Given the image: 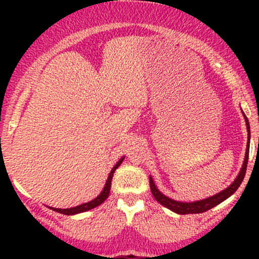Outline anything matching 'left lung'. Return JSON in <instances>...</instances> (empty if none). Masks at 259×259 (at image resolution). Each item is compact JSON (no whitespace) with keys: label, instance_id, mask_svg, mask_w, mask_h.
I'll use <instances>...</instances> for the list:
<instances>
[{"label":"left lung","instance_id":"8db88e82","mask_svg":"<svg viewBox=\"0 0 259 259\" xmlns=\"http://www.w3.org/2000/svg\"><path fill=\"white\" fill-rule=\"evenodd\" d=\"M243 118H245L246 121V126H247V140L249 144V138H251V133H249V123L247 117L245 115V113L242 112ZM247 144V148H246V153H245V159H243L242 167L240 169L239 174H237L236 179H235L233 183L229 185L227 189H224L223 191L218 192V194L210 196V197L203 198V200L200 201H194V202H180V201H175L173 198H169L168 196L163 195L162 192L157 189L156 184L152 179V177H150V187H151V192H152L153 197L156 198L157 202H159L162 206L167 207L168 209L173 210V212L178 213V214H195V213H203L206 210L210 209V208L215 207L217 204L222 203L223 201H225L227 198L230 197L231 195L239 189V186L241 185L243 178H245L246 174V168H247V162H248V152H249V145Z\"/></svg>","mask_w":259,"mask_h":259}]
</instances>
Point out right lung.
<instances>
[{"label": "right lung", "mask_w": 259, "mask_h": 259, "mask_svg": "<svg viewBox=\"0 0 259 259\" xmlns=\"http://www.w3.org/2000/svg\"><path fill=\"white\" fill-rule=\"evenodd\" d=\"M125 157H121V158L118 160L117 163H115L114 167L112 168L111 173H109L108 178H107V181H106V185L103 187V190L101 191V194L97 196L96 198H94V200L90 201V202H86V203H82V204H79V206H75V207H72V208H53V207H50L52 210H55V212H58V213H62V214H65V215H74V214H78V213H82V212H86V210H90L92 208L100 206L101 203H103V202L106 201V198L108 197L109 195V190H111V181H112V178H113V174H114L115 169H117L119 165L123 163V160Z\"/></svg>", "instance_id": "right-lung-1"}]
</instances>
